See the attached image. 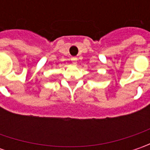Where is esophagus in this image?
<instances>
[{"label": "esophagus", "mask_w": 150, "mask_h": 150, "mask_svg": "<svg viewBox=\"0 0 150 150\" xmlns=\"http://www.w3.org/2000/svg\"><path fill=\"white\" fill-rule=\"evenodd\" d=\"M71 61H72L73 64H77V62H78V57H72V58H71Z\"/></svg>", "instance_id": "esophagus-1"}]
</instances>
